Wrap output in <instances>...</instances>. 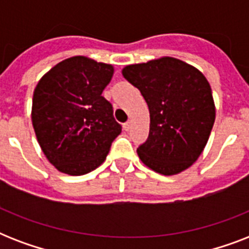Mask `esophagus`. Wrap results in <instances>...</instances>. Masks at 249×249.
I'll list each match as a JSON object with an SVG mask.
<instances>
[{
    "label": "esophagus",
    "mask_w": 249,
    "mask_h": 249,
    "mask_svg": "<svg viewBox=\"0 0 249 249\" xmlns=\"http://www.w3.org/2000/svg\"><path fill=\"white\" fill-rule=\"evenodd\" d=\"M123 128H124V130H130V128H132V121H126L124 125H123Z\"/></svg>",
    "instance_id": "1"
}]
</instances>
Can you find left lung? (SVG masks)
Segmentation results:
<instances>
[{"label": "left lung", "mask_w": 249, "mask_h": 249, "mask_svg": "<svg viewBox=\"0 0 249 249\" xmlns=\"http://www.w3.org/2000/svg\"><path fill=\"white\" fill-rule=\"evenodd\" d=\"M150 111L147 141L137 148L144 165L164 176L181 173L204 150L216 119L212 89L199 70L172 56L123 68Z\"/></svg>", "instance_id": "left-lung-1"}]
</instances>
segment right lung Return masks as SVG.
Returning <instances> with one entry per match:
<instances>
[{"mask_svg":"<svg viewBox=\"0 0 249 249\" xmlns=\"http://www.w3.org/2000/svg\"><path fill=\"white\" fill-rule=\"evenodd\" d=\"M111 64L72 56L46 72L33 91L32 124L46 159L62 173L83 176L108 155L121 125L102 91Z\"/></svg>","mask_w":249,"mask_h":249,"instance_id":"right-lung-1","label":"right lung"}]
</instances>
